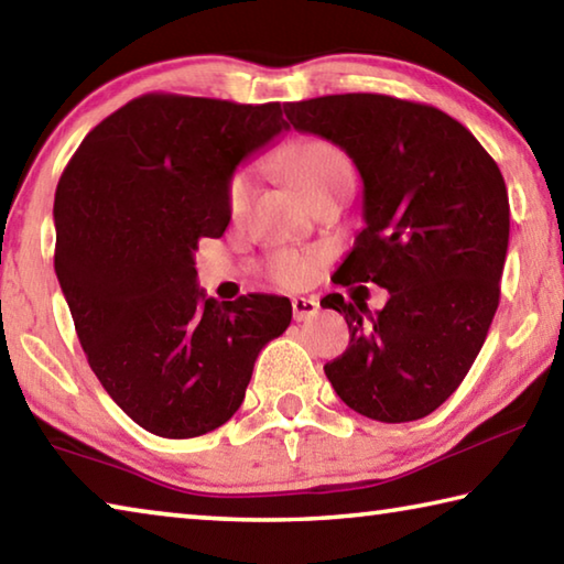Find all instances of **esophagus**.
<instances>
[{
	"mask_svg": "<svg viewBox=\"0 0 564 564\" xmlns=\"http://www.w3.org/2000/svg\"><path fill=\"white\" fill-rule=\"evenodd\" d=\"M291 305H293V318L299 321V323L313 318L318 313V308H321L316 299H303V295H301V299H293Z\"/></svg>",
	"mask_w": 564,
	"mask_h": 564,
	"instance_id": "obj_1",
	"label": "esophagus"
}]
</instances>
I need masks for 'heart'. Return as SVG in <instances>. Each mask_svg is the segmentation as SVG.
I'll return each mask as SVG.
<instances>
[{
  "instance_id": "1",
  "label": "heart",
  "mask_w": 564,
  "mask_h": 564,
  "mask_svg": "<svg viewBox=\"0 0 564 564\" xmlns=\"http://www.w3.org/2000/svg\"><path fill=\"white\" fill-rule=\"evenodd\" d=\"M283 166L289 169L291 178L295 181L305 196H313L316 191L328 184L333 176L343 174V171H350V161L338 147L328 144L323 139H299L291 141L289 147L283 149L281 154ZM253 171L251 169H236L231 176H228L226 184V206L228 214L234 218L243 216L248 204H251L253 196ZM323 259L318 253H299V251H279L271 256L269 261V273L271 279L285 285V289H301V285L311 283L316 279Z\"/></svg>"
}]
</instances>
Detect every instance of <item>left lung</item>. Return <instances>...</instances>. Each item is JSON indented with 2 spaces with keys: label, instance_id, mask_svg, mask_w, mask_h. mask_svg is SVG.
<instances>
[{
  "label": "left lung",
  "instance_id": "obj_1",
  "mask_svg": "<svg viewBox=\"0 0 564 564\" xmlns=\"http://www.w3.org/2000/svg\"><path fill=\"white\" fill-rule=\"evenodd\" d=\"M291 127L333 141L362 178V231L336 271L376 283L383 308L328 293L350 343L326 362L348 408L408 423L441 408L480 352L500 303L510 238L498 164L445 111L386 94H333L283 107Z\"/></svg>",
  "mask_w": 564,
  "mask_h": 564
}]
</instances>
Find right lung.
Instances as JSON below:
<instances>
[{
    "mask_svg": "<svg viewBox=\"0 0 564 564\" xmlns=\"http://www.w3.org/2000/svg\"><path fill=\"white\" fill-rule=\"evenodd\" d=\"M289 129L281 104L144 94L94 127L54 196V271L104 390L144 431L196 437L243 403L253 362L289 328L283 295L218 303L202 238L224 236L236 166Z\"/></svg>",
    "mask_w": 564,
    "mask_h": 564,
    "instance_id": "1",
    "label": "right lung"
}]
</instances>
